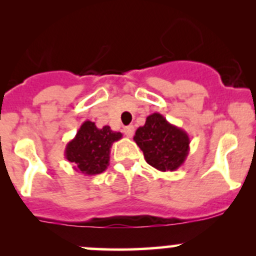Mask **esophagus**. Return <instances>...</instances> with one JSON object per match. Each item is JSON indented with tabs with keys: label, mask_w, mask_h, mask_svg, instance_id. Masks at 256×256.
Wrapping results in <instances>:
<instances>
[{
	"label": "esophagus",
	"mask_w": 256,
	"mask_h": 256,
	"mask_svg": "<svg viewBox=\"0 0 256 256\" xmlns=\"http://www.w3.org/2000/svg\"><path fill=\"white\" fill-rule=\"evenodd\" d=\"M134 132H135V128H134V126H126V128H124V134H125L128 138H131V136L134 135Z\"/></svg>",
	"instance_id": "esophagus-1"
}]
</instances>
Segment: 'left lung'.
<instances>
[{
	"label": "left lung",
	"instance_id": "obj_1",
	"mask_svg": "<svg viewBox=\"0 0 256 256\" xmlns=\"http://www.w3.org/2000/svg\"><path fill=\"white\" fill-rule=\"evenodd\" d=\"M138 144L150 166L162 172L176 171L184 164L190 152V136L158 112L147 116L144 126L136 130Z\"/></svg>",
	"mask_w": 256,
	"mask_h": 256
}]
</instances>
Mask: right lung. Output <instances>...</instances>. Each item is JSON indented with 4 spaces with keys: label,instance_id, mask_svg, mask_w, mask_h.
<instances>
[{
    "label": "right lung",
    "instance_id": "1",
    "mask_svg": "<svg viewBox=\"0 0 256 256\" xmlns=\"http://www.w3.org/2000/svg\"><path fill=\"white\" fill-rule=\"evenodd\" d=\"M122 138L110 126L98 128L92 121H84L76 138L66 146L64 156L74 164L73 168L85 176L102 174L109 166L110 148L112 144Z\"/></svg>",
    "mask_w": 256,
    "mask_h": 256
}]
</instances>
